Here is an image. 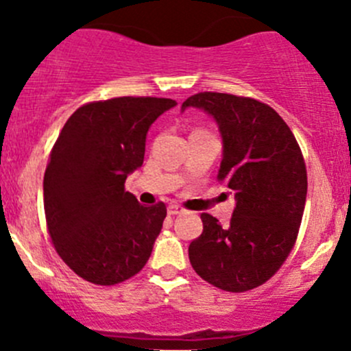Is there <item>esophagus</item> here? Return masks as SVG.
<instances>
[{
    "label": "esophagus",
    "mask_w": 351,
    "mask_h": 351,
    "mask_svg": "<svg viewBox=\"0 0 351 351\" xmlns=\"http://www.w3.org/2000/svg\"><path fill=\"white\" fill-rule=\"evenodd\" d=\"M182 213H183V209H182V208H178V206H176V204L168 206V215L176 216V215H182Z\"/></svg>",
    "instance_id": "obj_1"
}]
</instances>
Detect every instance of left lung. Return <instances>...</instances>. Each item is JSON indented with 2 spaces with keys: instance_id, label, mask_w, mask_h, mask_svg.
Instances as JSON below:
<instances>
[{
  "instance_id": "8db88e82",
  "label": "left lung",
  "mask_w": 351,
  "mask_h": 351,
  "mask_svg": "<svg viewBox=\"0 0 351 351\" xmlns=\"http://www.w3.org/2000/svg\"><path fill=\"white\" fill-rule=\"evenodd\" d=\"M204 110L223 143L218 180L235 195L228 227L202 213V234L189 245L199 277L230 293L267 282L293 250L306 202V168L293 131L253 98L197 93L182 104Z\"/></svg>"
}]
</instances>
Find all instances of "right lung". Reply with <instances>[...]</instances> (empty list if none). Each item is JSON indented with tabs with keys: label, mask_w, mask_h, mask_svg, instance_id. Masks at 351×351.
I'll return each mask as SVG.
<instances>
[{
	"label": "right lung",
	"mask_w": 351,
	"mask_h": 351,
	"mask_svg": "<svg viewBox=\"0 0 351 351\" xmlns=\"http://www.w3.org/2000/svg\"><path fill=\"white\" fill-rule=\"evenodd\" d=\"M171 98L119 97L80 107L51 150L45 180V215L51 242L80 277L114 286L149 261L166 206H142L124 191L143 165L154 121Z\"/></svg>",
	"instance_id": "right-lung-1"
}]
</instances>
